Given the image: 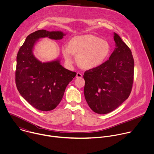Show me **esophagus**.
Here are the masks:
<instances>
[{"mask_svg": "<svg viewBox=\"0 0 154 154\" xmlns=\"http://www.w3.org/2000/svg\"><path fill=\"white\" fill-rule=\"evenodd\" d=\"M82 77V74H80V72H77L76 74V78L77 79H80Z\"/></svg>", "mask_w": 154, "mask_h": 154, "instance_id": "esophagus-1", "label": "esophagus"}]
</instances>
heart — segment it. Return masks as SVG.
<instances>
[{
	"label": "heart",
	"mask_w": 154,
	"mask_h": 154,
	"mask_svg": "<svg viewBox=\"0 0 154 154\" xmlns=\"http://www.w3.org/2000/svg\"><path fill=\"white\" fill-rule=\"evenodd\" d=\"M61 50L67 64L73 63L76 56L77 63L82 68L92 69L106 61L111 48L106 40L95 35L85 34L72 37L68 45H63Z\"/></svg>",
	"instance_id": "1"
}]
</instances>
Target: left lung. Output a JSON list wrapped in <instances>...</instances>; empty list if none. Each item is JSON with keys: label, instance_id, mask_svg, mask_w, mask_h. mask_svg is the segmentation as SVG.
<instances>
[{"label": "left lung", "instance_id": "left-lung-1", "mask_svg": "<svg viewBox=\"0 0 154 154\" xmlns=\"http://www.w3.org/2000/svg\"><path fill=\"white\" fill-rule=\"evenodd\" d=\"M116 48L101 66L85 71L84 94L90 108L106 114L117 108L129 96L134 80V60L129 48L114 32Z\"/></svg>", "mask_w": 154, "mask_h": 154}]
</instances>
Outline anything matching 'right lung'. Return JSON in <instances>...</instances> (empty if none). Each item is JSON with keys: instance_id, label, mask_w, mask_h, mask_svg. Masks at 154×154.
Masks as SVG:
<instances>
[{"instance_id": "add662e5", "label": "right lung", "mask_w": 154, "mask_h": 154, "mask_svg": "<svg viewBox=\"0 0 154 154\" xmlns=\"http://www.w3.org/2000/svg\"><path fill=\"white\" fill-rule=\"evenodd\" d=\"M66 34L60 31H36L26 38L17 55L16 83L22 97L35 109L49 111L60 103L65 89L76 75L60 64V60L42 62L33 53L38 39L60 40Z\"/></svg>"}]
</instances>
